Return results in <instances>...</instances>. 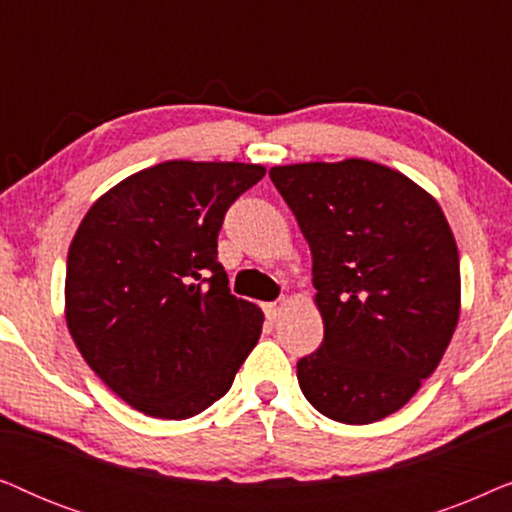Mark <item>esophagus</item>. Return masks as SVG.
Here are the masks:
<instances>
[{
    "instance_id": "1",
    "label": "esophagus",
    "mask_w": 512,
    "mask_h": 512,
    "mask_svg": "<svg viewBox=\"0 0 512 512\" xmlns=\"http://www.w3.org/2000/svg\"><path fill=\"white\" fill-rule=\"evenodd\" d=\"M284 307H286V298H279V300H275V303H265L263 312L268 319H277L279 314H282Z\"/></svg>"
}]
</instances>
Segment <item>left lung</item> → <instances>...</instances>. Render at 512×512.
Segmentation results:
<instances>
[{"mask_svg":"<svg viewBox=\"0 0 512 512\" xmlns=\"http://www.w3.org/2000/svg\"><path fill=\"white\" fill-rule=\"evenodd\" d=\"M312 251L324 342L298 361L321 415L370 424L401 410L443 359L459 321V251L443 209L391 167H272Z\"/></svg>","mask_w":512,"mask_h":512,"instance_id":"8db88e82","label":"left lung"}]
</instances>
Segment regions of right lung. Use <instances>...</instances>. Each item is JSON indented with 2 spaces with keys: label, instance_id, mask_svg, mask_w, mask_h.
<instances>
[{
  "label": "right lung",
  "instance_id": "obj_1",
  "mask_svg": "<svg viewBox=\"0 0 512 512\" xmlns=\"http://www.w3.org/2000/svg\"><path fill=\"white\" fill-rule=\"evenodd\" d=\"M265 167L167 160L104 193L67 256L69 333L97 377L149 417L188 419L226 396L263 312L219 263L228 207Z\"/></svg>",
  "mask_w": 512,
  "mask_h": 512
}]
</instances>
